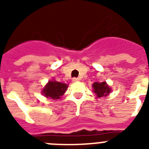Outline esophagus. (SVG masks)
Instances as JSON below:
<instances>
[{"mask_svg": "<svg viewBox=\"0 0 149 149\" xmlns=\"http://www.w3.org/2000/svg\"><path fill=\"white\" fill-rule=\"evenodd\" d=\"M80 81V79L77 78V77H74L73 79H72V81L73 82H76V81Z\"/></svg>", "mask_w": 149, "mask_h": 149, "instance_id": "1", "label": "esophagus"}]
</instances>
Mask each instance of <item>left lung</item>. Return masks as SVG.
<instances>
[{
  "mask_svg": "<svg viewBox=\"0 0 149 149\" xmlns=\"http://www.w3.org/2000/svg\"><path fill=\"white\" fill-rule=\"evenodd\" d=\"M93 92L96 94L98 98H101L103 96H107L111 92V88L107 84L106 82H95L93 84Z\"/></svg>",
  "mask_w": 149,
  "mask_h": 149,
  "instance_id": "obj_1",
  "label": "left lung"
}]
</instances>
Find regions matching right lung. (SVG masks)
<instances>
[{
  "mask_svg": "<svg viewBox=\"0 0 149 149\" xmlns=\"http://www.w3.org/2000/svg\"><path fill=\"white\" fill-rule=\"evenodd\" d=\"M68 85L65 84L57 82L56 81H50L42 89V93L46 98H52L54 100L60 99L62 95L65 93Z\"/></svg>",
  "mask_w": 149,
  "mask_h": 149,
  "instance_id": "add662e5",
  "label": "right lung"
}]
</instances>
